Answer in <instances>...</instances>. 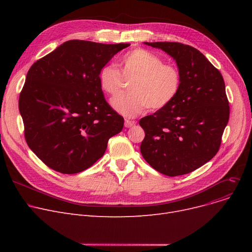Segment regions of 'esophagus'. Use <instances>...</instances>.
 I'll use <instances>...</instances> for the list:
<instances>
[{
	"label": "esophagus",
	"instance_id": "obj_1",
	"mask_svg": "<svg viewBox=\"0 0 252 252\" xmlns=\"http://www.w3.org/2000/svg\"><path fill=\"white\" fill-rule=\"evenodd\" d=\"M135 125H136L135 121H130V119H126V121H125V126L126 127H130V126H135Z\"/></svg>",
	"mask_w": 252,
	"mask_h": 252
}]
</instances>
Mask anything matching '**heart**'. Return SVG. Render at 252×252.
<instances>
[{
    "label": "heart",
    "mask_w": 252,
    "mask_h": 252,
    "mask_svg": "<svg viewBox=\"0 0 252 252\" xmlns=\"http://www.w3.org/2000/svg\"><path fill=\"white\" fill-rule=\"evenodd\" d=\"M120 71L113 64H105L99 70L98 82L101 90L108 95L121 91L124 77L133 78L129 91L111 100L112 107L126 117H134L148 107L151 110L165 108L178 96L182 75L177 66L163 63L154 53L145 49H134L123 56Z\"/></svg>",
    "instance_id": "heart-1"
}]
</instances>
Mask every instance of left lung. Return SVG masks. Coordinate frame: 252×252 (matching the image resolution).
Returning a JSON list of instances; mask_svg holds the SVG:
<instances>
[{
	"instance_id": "obj_1",
	"label": "left lung",
	"mask_w": 252,
	"mask_h": 252,
	"mask_svg": "<svg viewBox=\"0 0 252 252\" xmlns=\"http://www.w3.org/2000/svg\"><path fill=\"white\" fill-rule=\"evenodd\" d=\"M173 57L182 75L178 96L165 108L140 119L141 153L168 177L191 173L219 151L230 106L221 73L200 51L181 43H144Z\"/></svg>"
}]
</instances>
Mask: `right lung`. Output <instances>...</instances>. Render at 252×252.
<instances>
[{
    "label": "right lung",
    "mask_w": 252,
    "mask_h": 252,
    "mask_svg": "<svg viewBox=\"0 0 252 252\" xmlns=\"http://www.w3.org/2000/svg\"><path fill=\"white\" fill-rule=\"evenodd\" d=\"M129 44L65 42L34 62L19 96L24 137L47 166L77 174L101 158L124 117L106 102L98 73Z\"/></svg>",
    "instance_id": "obj_1"
}]
</instances>
